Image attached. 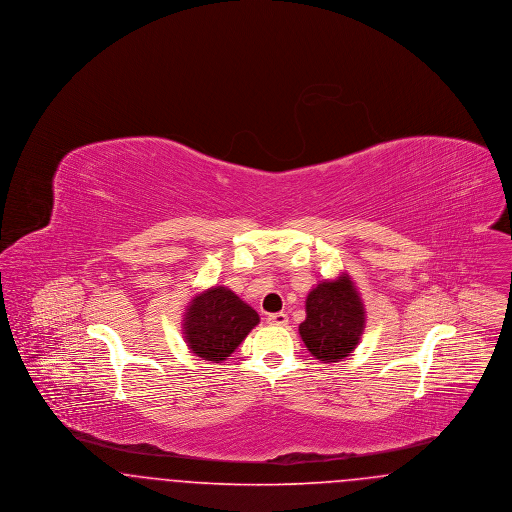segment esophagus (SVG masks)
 <instances>
[{
    "label": "esophagus",
    "mask_w": 512,
    "mask_h": 512,
    "mask_svg": "<svg viewBox=\"0 0 512 512\" xmlns=\"http://www.w3.org/2000/svg\"><path fill=\"white\" fill-rule=\"evenodd\" d=\"M267 322L270 326H286L288 315L286 313H274V315H268Z\"/></svg>",
    "instance_id": "1"
}]
</instances>
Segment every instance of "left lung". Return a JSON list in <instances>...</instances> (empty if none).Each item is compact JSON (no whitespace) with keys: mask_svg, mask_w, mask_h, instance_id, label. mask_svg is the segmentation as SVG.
<instances>
[{"mask_svg":"<svg viewBox=\"0 0 512 512\" xmlns=\"http://www.w3.org/2000/svg\"><path fill=\"white\" fill-rule=\"evenodd\" d=\"M305 311L299 336L318 361L345 359L365 332V305L347 274L315 286L307 295Z\"/></svg>","mask_w":512,"mask_h":512,"instance_id":"obj_1","label":"left lung"}]
</instances>
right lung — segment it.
I'll list each match as a JSON object with an SVG mask.
<instances>
[{
  "label": "right lung",
  "mask_w": 512,
  "mask_h": 512,
  "mask_svg": "<svg viewBox=\"0 0 512 512\" xmlns=\"http://www.w3.org/2000/svg\"><path fill=\"white\" fill-rule=\"evenodd\" d=\"M259 324V315L222 286L197 293L184 315V338L197 357L220 363Z\"/></svg>",
  "instance_id": "obj_1"
}]
</instances>
